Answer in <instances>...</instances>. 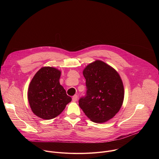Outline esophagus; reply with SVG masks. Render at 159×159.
<instances>
[{"mask_svg":"<svg viewBox=\"0 0 159 159\" xmlns=\"http://www.w3.org/2000/svg\"><path fill=\"white\" fill-rule=\"evenodd\" d=\"M77 99H78V96L77 95H74L73 97H72V101L74 102H75L77 101Z\"/></svg>","mask_w":159,"mask_h":159,"instance_id":"esophagus-1","label":"esophagus"}]
</instances>
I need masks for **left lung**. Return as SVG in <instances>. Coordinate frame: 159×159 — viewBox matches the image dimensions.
Listing matches in <instances>:
<instances>
[{
	"instance_id": "1",
	"label": "left lung",
	"mask_w": 159,
	"mask_h": 159,
	"mask_svg": "<svg viewBox=\"0 0 159 159\" xmlns=\"http://www.w3.org/2000/svg\"><path fill=\"white\" fill-rule=\"evenodd\" d=\"M86 94L79 100L80 107L93 122L101 123L114 117L124 99V87L118 72L104 62L96 60L83 71Z\"/></svg>"
}]
</instances>
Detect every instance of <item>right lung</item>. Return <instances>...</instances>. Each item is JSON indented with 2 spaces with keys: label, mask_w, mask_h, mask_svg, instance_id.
I'll return each mask as SVG.
<instances>
[{
  "label": "right lung",
  "mask_w": 159,
  "mask_h": 159,
  "mask_svg": "<svg viewBox=\"0 0 159 159\" xmlns=\"http://www.w3.org/2000/svg\"><path fill=\"white\" fill-rule=\"evenodd\" d=\"M61 72L50 66L43 67L30 82L28 98L30 107L37 116L51 120L58 116L72 98L60 84Z\"/></svg>",
  "instance_id": "1"
}]
</instances>
